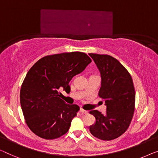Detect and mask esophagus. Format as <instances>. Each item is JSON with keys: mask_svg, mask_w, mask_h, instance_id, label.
<instances>
[{"mask_svg": "<svg viewBox=\"0 0 158 158\" xmlns=\"http://www.w3.org/2000/svg\"><path fill=\"white\" fill-rule=\"evenodd\" d=\"M79 111H80V113H81V114H88V113H89L87 110H84L83 109H80Z\"/></svg>", "mask_w": 158, "mask_h": 158, "instance_id": "esophagus-1", "label": "esophagus"}]
</instances>
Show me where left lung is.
I'll use <instances>...</instances> for the list:
<instances>
[{"label":"left lung","mask_w":158,"mask_h":158,"mask_svg":"<svg viewBox=\"0 0 158 158\" xmlns=\"http://www.w3.org/2000/svg\"><path fill=\"white\" fill-rule=\"evenodd\" d=\"M89 56L100 72L102 82L98 96L106 106L104 114L96 110L89 112L96 118L95 123L89 126V131L98 139H116L126 131L133 116L135 93L133 80L116 58L93 53Z\"/></svg>","instance_id":"1"}]
</instances>
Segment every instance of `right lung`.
<instances>
[{
    "label": "right lung",
    "mask_w": 158,
    "mask_h": 158,
    "mask_svg": "<svg viewBox=\"0 0 158 158\" xmlns=\"http://www.w3.org/2000/svg\"><path fill=\"white\" fill-rule=\"evenodd\" d=\"M91 62L86 54L72 52L44 56L30 68L20 99L26 123L35 135L52 140L69 131L79 107L61 99L59 89H70L71 79Z\"/></svg>",
    "instance_id": "add662e5"
}]
</instances>
